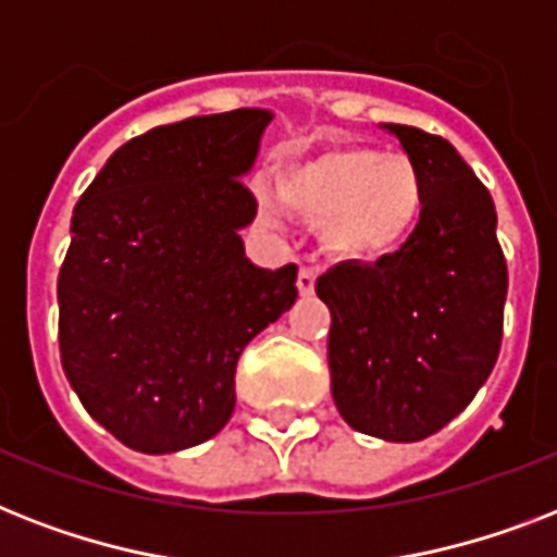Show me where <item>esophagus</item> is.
Returning a JSON list of instances; mask_svg holds the SVG:
<instances>
[{"label":"esophagus","instance_id":"obj_1","mask_svg":"<svg viewBox=\"0 0 557 557\" xmlns=\"http://www.w3.org/2000/svg\"><path fill=\"white\" fill-rule=\"evenodd\" d=\"M314 280H318V269H312V265H304V269L297 271V292H300V295H312Z\"/></svg>","mask_w":557,"mask_h":557}]
</instances>
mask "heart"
<instances>
[{
  "label": "heart",
  "instance_id": "b5f03b06",
  "mask_svg": "<svg viewBox=\"0 0 557 557\" xmlns=\"http://www.w3.org/2000/svg\"><path fill=\"white\" fill-rule=\"evenodd\" d=\"M280 190L306 216L321 219L323 245L349 260L393 251L424 208V182L413 161L370 147H335L288 164L280 173ZM260 210L265 219L277 216V205L265 193Z\"/></svg>",
  "mask_w": 557,
  "mask_h": 557
}]
</instances>
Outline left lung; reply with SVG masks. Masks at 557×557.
I'll return each mask as SVG.
<instances>
[{
    "mask_svg": "<svg viewBox=\"0 0 557 557\" xmlns=\"http://www.w3.org/2000/svg\"><path fill=\"white\" fill-rule=\"evenodd\" d=\"M424 182L413 234L375 262H338L330 306L332 398L349 428L387 442L442 431L492 375L509 269L492 193L440 135L387 124Z\"/></svg>",
    "mask_w": 557,
    "mask_h": 557,
    "instance_id": "1",
    "label": "left lung"
}]
</instances>
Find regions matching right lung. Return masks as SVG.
Returning a JSON list of instances; mask_svg holds the SVG:
<instances>
[{
  "label": "right lung",
  "mask_w": 557,
  "mask_h": 557,
  "mask_svg": "<svg viewBox=\"0 0 557 557\" xmlns=\"http://www.w3.org/2000/svg\"><path fill=\"white\" fill-rule=\"evenodd\" d=\"M265 109L185 117L112 152L74 205L57 277L60 361L95 422L170 454L225 428L245 344L297 297V265L257 269L243 173Z\"/></svg>",
  "instance_id": "add662e5"
}]
</instances>
